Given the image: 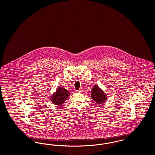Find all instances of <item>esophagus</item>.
<instances>
[{"mask_svg":"<svg viewBox=\"0 0 155 155\" xmlns=\"http://www.w3.org/2000/svg\"><path fill=\"white\" fill-rule=\"evenodd\" d=\"M77 92H83V90H82V88H80L79 90H77Z\"/></svg>","mask_w":155,"mask_h":155,"instance_id":"1","label":"esophagus"}]
</instances>
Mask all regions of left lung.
Returning a JSON list of instances; mask_svg holds the SVG:
<instances>
[{
	"label": "left lung",
	"instance_id": "left-lung-1",
	"mask_svg": "<svg viewBox=\"0 0 155 155\" xmlns=\"http://www.w3.org/2000/svg\"><path fill=\"white\" fill-rule=\"evenodd\" d=\"M91 95L92 99L98 104H103V102H105L107 98L105 93H104V92L97 85H95L92 89Z\"/></svg>",
	"mask_w": 155,
	"mask_h": 155
}]
</instances>
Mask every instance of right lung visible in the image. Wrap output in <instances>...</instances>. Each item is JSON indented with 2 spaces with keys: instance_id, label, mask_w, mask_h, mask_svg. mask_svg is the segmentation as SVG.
Here are the masks:
<instances>
[{
  "instance_id": "obj_1",
  "label": "right lung",
  "mask_w": 155,
  "mask_h": 155,
  "mask_svg": "<svg viewBox=\"0 0 155 155\" xmlns=\"http://www.w3.org/2000/svg\"><path fill=\"white\" fill-rule=\"evenodd\" d=\"M69 92L62 87H60L54 93L51 100L53 104L57 105H61L69 97Z\"/></svg>"
}]
</instances>
